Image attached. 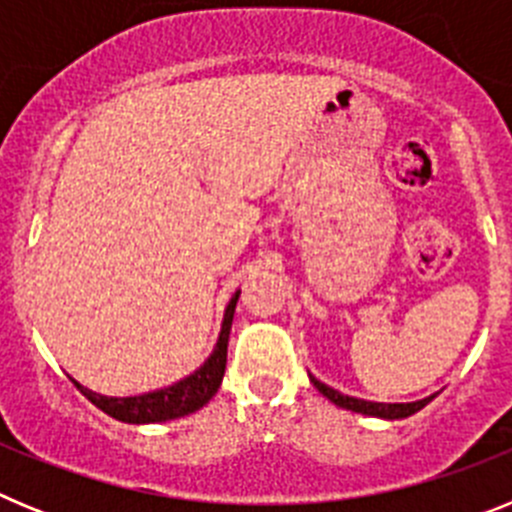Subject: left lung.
<instances>
[{"label":"left lung","instance_id":"1","mask_svg":"<svg viewBox=\"0 0 512 512\" xmlns=\"http://www.w3.org/2000/svg\"><path fill=\"white\" fill-rule=\"evenodd\" d=\"M310 382L318 387L320 395L328 397V400L333 402V405H338V408H346V410H351V413L372 415V418H384V420L410 418V415H415L418 410H423L425 405H428V402L436 397V395H431V397H423V400H415V402H372V400H361V397L343 395V392L333 390V387H328L325 382L315 379L312 374H310Z\"/></svg>","mask_w":512,"mask_h":512}]
</instances>
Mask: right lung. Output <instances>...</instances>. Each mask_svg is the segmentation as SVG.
I'll list each match as a JSON object with an SVG mask.
<instances>
[{
  "label": "right lung",
  "mask_w": 512,
  "mask_h": 512,
  "mask_svg": "<svg viewBox=\"0 0 512 512\" xmlns=\"http://www.w3.org/2000/svg\"><path fill=\"white\" fill-rule=\"evenodd\" d=\"M238 295H241V289L230 297L228 307H225L223 323H220V336H217L212 354L207 356L205 364H202L200 369H194L189 377L179 379V382L169 384V387H161V390L143 392V395L130 397L99 395V392L89 390V387L76 382L74 377H71V382H74L81 390V395L87 397L89 402H94L102 413L112 415V418L122 420V423H166V420L184 418V415L194 413V410L205 408L207 402L215 397V392L220 390V382H223L225 361H228L230 325H233V312Z\"/></svg>",
  "instance_id": "obj_1"
}]
</instances>
